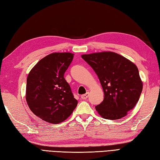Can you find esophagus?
<instances>
[{
	"label": "esophagus",
	"mask_w": 160,
	"mask_h": 160,
	"mask_svg": "<svg viewBox=\"0 0 160 160\" xmlns=\"http://www.w3.org/2000/svg\"><path fill=\"white\" fill-rule=\"evenodd\" d=\"M88 97H89V93H88V92L87 93L84 94V95H82V96H81V98H82V100L87 99Z\"/></svg>",
	"instance_id": "34e87169"
}]
</instances>
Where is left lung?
<instances>
[{"mask_svg": "<svg viewBox=\"0 0 160 160\" xmlns=\"http://www.w3.org/2000/svg\"><path fill=\"white\" fill-rule=\"evenodd\" d=\"M99 78L104 100L96 109L107 120H118L127 115L140 99L142 82L138 67L119 54L108 52L82 55Z\"/></svg>", "mask_w": 160, "mask_h": 160, "instance_id": "1", "label": "left lung"}]
</instances>
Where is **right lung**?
Here are the masks:
<instances>
[{"mask_svg": "<svg viewBox=\"0 0 160 160\" xmlns=\"http://www.w3.org/2000/svg\"><path fill=\"white\" fill-rule=\"evenodd\" d=\"M73 58L71 53H53L30 71L27 79L26 100L36 116L58 124L70 116L78 101L64 74Z\"/></svg>", "mask_w": 160, "mask_h": 160, "instance_id": "add662e5", "label": "right lung"}]
</instances>
